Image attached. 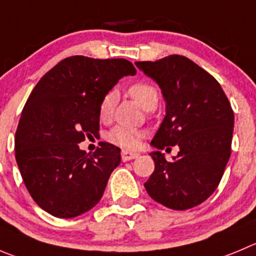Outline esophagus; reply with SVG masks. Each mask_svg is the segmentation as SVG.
<instances>
[{
	"instance_id": "1",
	"label": "esophagus",
	"mask_w": 256,
	"mask_h": 256,
	"mask_svg": "<svg viewBox=\"0 0 256 256\" xmlns=\"http://www.w3.org/2000/svg\"><path fill=\"white\" fill-rule=\"evenodd\" d=\"M139 156L138 152H128V150H122L121 152V158H122V162H128V160H132L135 158Z\"/></svg>"
}]
</instances>
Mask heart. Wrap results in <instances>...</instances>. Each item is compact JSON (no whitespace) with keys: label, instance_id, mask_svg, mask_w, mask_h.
Wrapping results in <instances>:
<instances>
[{"label":"heart","instance_id":"b5f03b06","mask_svg":"<svg viewBox=\"0 0 256 256\" xmlns=\"http://www.w3.org/2000/svg\"><path fill=\"white\" fill-rule=\"evenodd\" d=\"M128 93L145 110H152L159 101V90L149 82H138L128 86ZM114 100H116V96L114 92H108L104 96L98 110L101 120L106 121L111 117ZM142 138H144V131L121 125L112 128L108 134L110 142L126 149H135L139 146Z\"/></svg>","mask_w":256,"mask_h":256}]
</instances>
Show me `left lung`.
Here are the masks:
<instances>
[{
	"mask_svg": "<svg viewBox=\"0 0 256 256\" xmlns=\"http://www.w3.org/2000/svg\"><path fill=\"white\" fill-rule=\"evenodd\" d=\"M136 66L160 87L166 117L150 144L155 169L145 190L158 204L172 210L192 208L218 186L231 155L234 111L220 83L204 68L182 56ZM178 144L168 162L163 148Z\"/></svg>",
	"mask_w": 256,
	"mask_h": 256,
	"instance_id": "8db88e82",
	"label": "left lung"
}]
</instances>
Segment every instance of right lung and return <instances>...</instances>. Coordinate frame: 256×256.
Returning a JSON list of instances; mask_svg holds the SVG:
<instances>
[{"label":"right lung","instance_id":"1","mask_svg":"<svg viewBox=\"0 0 256 256\" xmlns=\"http://www.w3.org/2000/svg\"><path fill=\"white\" fill-rule=\"evenodd\" d=\"M136 69L126 59L74 56L59 62L28 96L15 136V156L32 200L48 214L72 218L98 204L121 162L114 145L93 155L78 144L100 130L104 96Z\"/></svg>","mask_w":256,"mask_h":256}]
</instances>
